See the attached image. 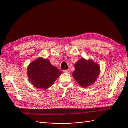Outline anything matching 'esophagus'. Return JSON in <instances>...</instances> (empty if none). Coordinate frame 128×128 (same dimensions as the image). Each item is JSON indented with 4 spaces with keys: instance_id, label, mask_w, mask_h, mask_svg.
I'll use <instances>...</instances> for the list:
<instances>
[{
    "instance_id": "34e87169",
    "label": "esophagus",
    "mask_w": 128,
    "mask_h": 128,
    "mask_svg": "<svg viewBox=\"0 0 128 128\" xmlns=\"http://www.w3.org/2000/svg\"><path fill=\"white\" fill-rule=\"evenodd\" d=\"M63 72L64 73H69V72H70V70H64Z\"/></svg>"
}]
</instances>
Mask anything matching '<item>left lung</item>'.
Returning <instances> with one entry per match:
<instances>
[{
	"label": "left lung",
	"instance_id": "obj_1",
	"mask_svg": "<svg viewBox=\"0 0 128 128\" xmlns=\"http://www.w3.org/2000/svg\"><path fill=\"white\" fill-rule=\"evenodd\" d=\"M75 68L72 76L80 86L83 88L94 84L100 74V67L97 63L84 58L75 64Z\"/></svg>",
	"mask_w": 128,
	"mask_h": 128
}]
</instances>
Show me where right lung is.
Returning a JSON list of instances; mask_svg holds the SVG:
<instances>
[{
  "label": "right lung",
  "instance_id": "obj_1",
  "mask_svg": "<svg viewBox=\"0 0 128 128\" xmlns=\"http://www.w3.org/2000/svg\"><path fill=\"white\" fill-rule=\"evenodd\" d=\"M27 70L30 82L34 87L41 89L51 87L62 74V72L52 66L48 59L42 58L31 63Z\"/></svg>",
  "mask_w": 128,
  "mask_h": 128
}]
</instances>
